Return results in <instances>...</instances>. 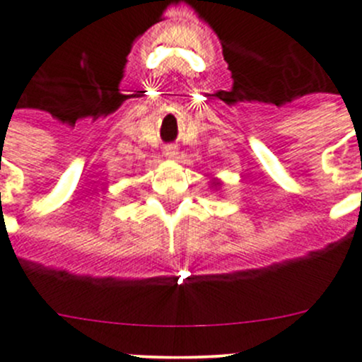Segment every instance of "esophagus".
<instances>
[{
    "mask_svg": "<svg viewBox=\"0 0 362 362\" xmlns=\"http://www.w3.org/2000/svg\"><path fill=\"white\" fill-rule=\"evenodd\" d=\"M163 152L164 156L170 157V159H175L178 156V146L175 143H168V145L163 146Z\"/></svg>",
    "mask_w": 362,
    "mask_h": 362,
    "instance_id": "esophagus-1",
    "label": "esophagus"
}]
</instances>
